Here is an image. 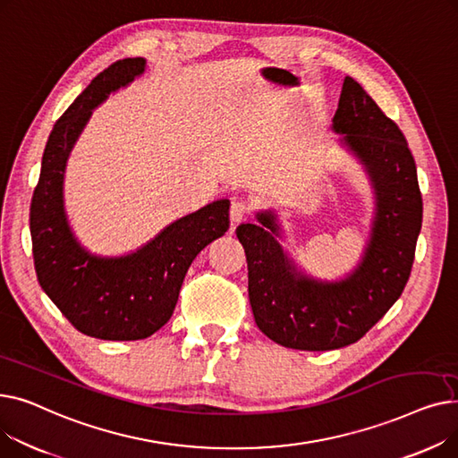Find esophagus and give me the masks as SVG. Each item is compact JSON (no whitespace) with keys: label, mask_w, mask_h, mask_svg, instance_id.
I'll use <instances>...</instances> for the list:
<instances>
[{"label":"esophagus","mask_w":458,"mask_h":458,"mask_svg":"<svg viewBox=\"0 0 458 458\" xmlns=\"http://www.w3.org/2000/svg\"><path fill=\"white\" fill-rule=\"evenodd\" d=\"M249 215V206L243 200H233L230 206V219L232 223H242L243 219H247Z\"/></svg>","instance_id":"34e87169"}]
</instances>
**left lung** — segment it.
<instances>
[{"instance_id":"8db88e82","label":"left lung","mask_w":458,"mask_h":458,"mask_svg":"<svg viewBox=\"0 0 458 458\" xmlns=\"http://www.w3.org/2000/svg\"><path fill=\"white\" fill-rule=\"evenodd\" d=\"M332 130L366 166L377 209L362 261L342 280L301 273L278 243L273 211L235 233L249 266V299L258 328L299 351H332L358 342L401 297L414 263L423 202L416 161L399 126L352 78H345Z\"/></svg>"}]
</instances>
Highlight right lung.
Listing matches in <instances>:
<instances>
[{"label":"right lung","instance_id":"right-lung-1","mask_svg":"<svg viewBox=\"0 0 458 458\" xmlns=\"http://www.w3.org/2000/svg\"><path fill=\"white\" fill-rule=\"evenodd\" d=\"M147 66L120 59L100 72L55 123L46 142L30 230L38 284L81 334L98 340H144L171 319L185 273L197 254L230 226V200H215L168 225L150 243L120 258L87 252L72 233L63 206V178L72 147L107 96Z\"/></svg>","mask_w":458,"mask_h":458}]
</instances>
